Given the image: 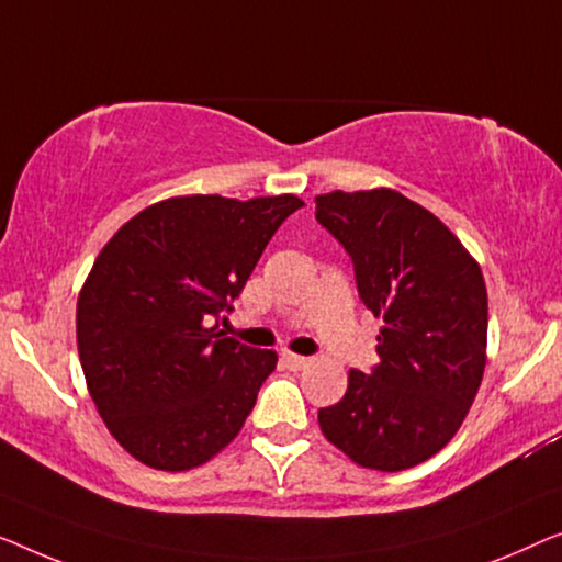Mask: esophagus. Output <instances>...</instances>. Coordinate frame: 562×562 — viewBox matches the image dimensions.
I'll return each mask as SVG.
<instances>
[{
	"label": "esophagus",
	"mask_w": 562,
	"mask_h": 562,
	"mask_svg": "<svg viewBox=\"0 0 562 562\" xmlns=\"http://www.w3.org/2000/svg\"><path fill=\"white\" fill-rule=\"evenodd\" d=\"M282 361H284V367L292 369V371L305 369L307 363H311V359H307V357H300V353H292V351H282Z\"/></svg>",
	"instance_id": "obj_1"
}]
</instances>
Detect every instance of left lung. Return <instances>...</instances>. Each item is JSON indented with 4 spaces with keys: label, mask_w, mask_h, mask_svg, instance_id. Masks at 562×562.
I'll use <instances>...</instances> for the list:
<instances>
[{
    "label": "left lung",
    "mask_w": 562,
    "mask_h": 562,
    "mask_svg": "<svg viewBox=\"0 0 562 562\" xmlns=\"http://www.w3.org/2000/svg\"><path fill=\"white\" fill-rule=\"evenodd\" d=\"M315 218L349 251L361 303L382 318L379 363L349 371L323 436L353 463L405 471L461 428L486 367L484 274L456 234L390 188L315 199Z\"/></svg>",
    "instance_id": "8db88e82"
}]
</instances>
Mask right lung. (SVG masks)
<instances>
[{
  "label": "right lung",
  "mask_w": 562,
  "mask_h": 562,
  "mask_svg": "<svg viewBox=\"0 0 562 562\" xmlns=\"http://www.w3.org/2000/svg\"><path fill=\"white\" fill-rule=\"evenodd\" d=\"M300 205L290 193L168 199L126 221L93 262L76 307L78 357L109 432L149 469L205 463L255 407L278 353L224 336L218 318Z\"/></svg>",
  "instance_id": "1"
}]
</instances>
